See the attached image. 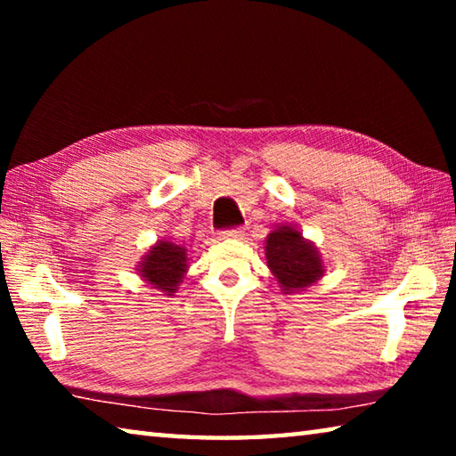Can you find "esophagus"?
<instances>
[{
  "mask_svg": "<svg viewBox=\"0 0 456 456\" xmlns=\"http://www.w3.org/2000/svg\"><path fill=\"white\" fill-rule=\"evenodd\" d=\"M219 235L225 237V239H241V237L245 235V227H229V229H223Z\"/></svg>",
  "mask_w": 456,
  "mask_h": 456,
  "instance_id": "1",
  "label": "esophagus"
}]
</instances>
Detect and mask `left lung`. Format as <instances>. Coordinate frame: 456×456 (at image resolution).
<instances>
[{
    "mask_svg": "<svg viewBox=\"0 0 456 456\" xmlns=\"http://www.w3.org/2000/svg\"><path fill=\"white\" fill-rule=\"evenodd\" d=\"M267 265L285 291L302 289L315 283L323 273L318 251L304 241L302 233L289 225L269 233L265 245Z\"/></svg>",
    "mask_w": 456,
    "mask_h": 456,
    "instance_id": "1",
    "label": "left lung"
}]
</instances>
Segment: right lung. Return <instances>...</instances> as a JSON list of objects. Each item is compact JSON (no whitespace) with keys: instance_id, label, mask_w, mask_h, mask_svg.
Instances as JSON below:
<instances>
[{"instance_id":"1","label":"right lung","mask_w":456,"mask_h":456,"mask_svg":"<svg viewBox=\"0 0 456 456\" xmlns=\"http://www.w3.org/2000/svg\"><path fill=\"white\" fill-rule=\"evenodd\" d=\"M187 249H183L181 245L159 241L152 247L149 256L144 257L142 265L138 272L146 281H151L157 289H163L167 293H173L176 285L181 283V277L187 269Z\"/></svg>"}]
</instances>
